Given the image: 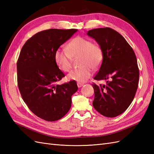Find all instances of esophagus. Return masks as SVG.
Masks as SVG:
<instances>
[{
	"label": "esophagus",
	"instance_id": "obj_1",
	"mask_svg": "<svg viewBox=\"0 0 154 154\" xmlns=\"http://www.w3.org/2000/svg\"><path fill=\"white\" fill-rule=\"evenodd\" d=\"M77 85L78 87H82L83 85V83H80V82H78L77 83Z\"/></svg>",
	"mask_w": 154,
	"mask_h": 154
}]
</instances>
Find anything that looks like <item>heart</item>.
Wrapping results in <instances>:
<instances>
[{
	"instance_id": "heart-1",
	"label": "heart",
	"mask_w": 154,
	"mask_h": 154,
	"mask_svg": "<svg viewBox=\"0 0 154 154\" xmlns=\"http://www.w3.org/2000/svg\"><path fill=\"white\" fill-rule=\"evenodd\" d=\"M66 49L60 48L55 51L54 58L58 67L63 72H69L72 68V59L78 57L80 67L68 74V80L85 82L92 75V69L99 68L103 62V52L101 46L85 37L78 36L72 38Z\"/></svg>"
}]
</instances>
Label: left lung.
I'll return each mask as SVG.
<instances>
[{
    "label": "left lung",
    "instance_id": "obj_1",
    "mask_svg": "<svg viewBox=\"0 0 154 154\" xmlns=\"http://www.w3.org/2000/svg\"><path fill=\"white\" fill-rule=\"evenodd\" d=\"M87 35L103 52V62L94 79L107 80L100 86L93 83L92 105L101 115L114 118L127 109L136 95L139 78L136 54L124 37L110 27L93 29Z\"/></svg>",
    "mask_w": 154,
    "mask_h": 154
}]
</instances>
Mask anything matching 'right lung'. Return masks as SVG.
I'll return each instance as SVG.
<instances>
[{
	"mask_svg": "<svg viewBox=\"0 0 154 154\" xmlns=\"http://www.w3.org/2000/svg\"><path fill=\"white\" fill-rule=\"evenodd\" d=\"M78 31L49 29L37 32L23 45L17 60V83L29 110L38 118L54 122L71 106L78 90L75 81L58 85L65 74L55 63L56 50Z\"/></svg>",
	"mask_w": 154,
	"mask_h": 154,
	"instance_id": "add662e5",
	"label": "right lung"
}]
</instances>
